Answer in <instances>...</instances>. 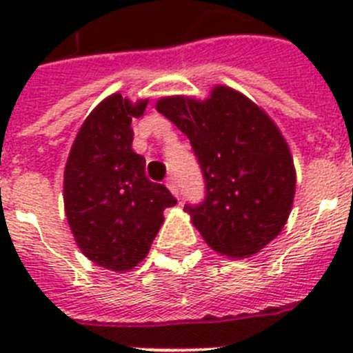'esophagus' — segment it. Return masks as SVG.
<instances>
[{
  "instance_id": "34e87169",
  "label": "esophagus",
  "mask_w": 353,
  "mask_h": 353,
  "mask_svg": "<svg viewBox=\"0 0 353 353\" xmlns=\"http://www.w3.org/2000/svg\"><path fill=\"white\" fill-rule=\"evenodd\" d=\"M166 187L171 191V194L179 196V183H176V179H174V176H168Z\"/></svg>"
}]
</instances>
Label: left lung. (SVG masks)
Returning <instances> with one entry per match:
<instances>
[{"label": "left lung", "mask_w": 353, "mask_h": 353, "mask_svg": "<svg viewBox=\"0 0 353 353\" xmlns=\"http://www.w3.org/2000/svg\"><path fill=\"white\" fill-rule=\"evenodd\" d=\"M191 141L207 196L189 207L203 240L228 258H249L285 228L295 166L281 130L244 93L214 86L210 97H162L155 104Z\"/></svg>", "instance_id": "obj_1"}]
</instances>
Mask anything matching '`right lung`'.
Listing matches in <instances>:
<instances>
[{
    "label": "right lung",
    "instance_id": "add662e5",
    "mask_svg": "<svg viewBox=\"0 0 353 353\" xmlns=\"http://www.w3.org/2000/svg\"><path fill=\"white\" fill-rule=\"evenodd\" d=\"M148 101L105 97L83 121L63 173V203L77 248L93 263L127 272L146 258L176 205L162 183L146 179L145 157L132 150V120Z\"/></svg>",
    "mask_w": 353,
    "mask_h": 353
}]
</instances>
